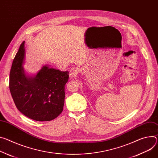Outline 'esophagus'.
<instances>
[{
    "label": "esophagus",
    "mask_w": 158,
    "mask_h": 158,
    "mask_svg": "<svg viewBox=\"0 0 158 158\" xmlns=\"http://www.w3.org/2000/svg\"><path fill=\"white\" fill-rule=\"evenodd\" d=\"M79 72V69L77 67H72L70 70V77H74L76 76L77 74Z\"/></svg>",
    "instance_id": "1"
}]
</instances>
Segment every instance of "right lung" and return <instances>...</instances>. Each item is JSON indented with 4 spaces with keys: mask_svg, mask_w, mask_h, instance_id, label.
<instances>
[{
    "mask_svg": "<svg viewBox=\"0 0 158 158\" xmlns=\"http://www.w3.org/2000/svg\"><path fill=\"white\" fill-rule=\"evenodd\" d=\"M23 41L12 62L9 89L18 110L36 121H50L62 112L65 85L69 72L43 67L34 77L26 76L23 67L24 59Z\"/></svg>",
    "mask_w": 158,
    "mask_h": 158,
    "instance_id": "add662e5",
    "label": "right lung"
}]
</instances>
